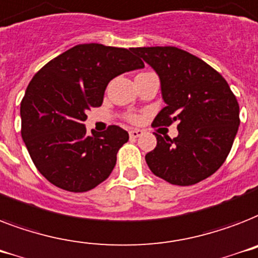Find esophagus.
I'll return each mask as SVG.
<instances>
[{
	"label": "esophagus",
	"mask_w": 258,
	"mask_h": 258,
	"mask_svg": "<svg viewBox=\"0 0 258 258\" xmlns=\"http://www.w3.org/2000/svg\"><path fill=\"white\" fill-rule=\"evenodd\" d=\"M141 135H142V131H140V129H132V131H129L131 139H137V137H140Z\"/></svg>",
	"instance_id": "obj_1"
}]
</instances>
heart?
<instances>
[{
  "label": "heart",
  "instance_id": "b5f03b06",
  "mask_svg": "<svg viewBox=\"0 0 258 258\" xmlns=\"http://www.w3.org/2000/svg\"><path fill=\"white\" fill-rule=\"evenodd\" d=\"M131 119H132V121H135V119H136V117H133V116H132V117H131Z\"/></svg>",
  "mask_w": 258,
  "mask_h": 258
}]
</instances>
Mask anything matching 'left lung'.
Returning a JSON list of instances; mask_svg holds the SVG:
<instances>
[{"mask_svg": "<svg viewBox=\"0 0 258 258\" xmlns=\"http://www.w3.org/2000/svg\"><path fill=\"white\" fill-rule=\"evenodd\" d=\"M153 68L166 104L153 126L178 122L174 139L156 135L145 156L157 177L187 186L205 180L228 157L240 125V106L225 78L203 59L174 46L133 47Z\"/></svg>", "mask_w": 258, "mask_h": 258, "instance_id": "1", "label": "left lung"}]
</instances>
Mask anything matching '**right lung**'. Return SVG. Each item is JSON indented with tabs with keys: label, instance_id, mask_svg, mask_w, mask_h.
Returning <instances> with one entry per match:
<instances>
[{
	"label": "right lung",
	"instance_id": "right-lung-1",
	"mask_svg": "<svg viewBox=\"0 0 258 258\" xmlns=\"http://www.w3.org/2000/svg\"><path fill=\"white\" fill-rule=\"evenodd\" d=\"M144 68L131 49L76 45L41 68L21 101V136L38 172L63 190L81 193L110 176L129 135L117 125L86 133V110L101 106L113 78Z\"/></svg>",
	"mask_w": 258,
	"mask_h": 258
}]
</instances>
